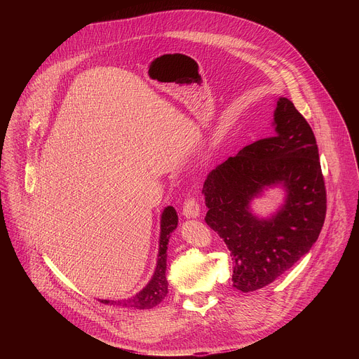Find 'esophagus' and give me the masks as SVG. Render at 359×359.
I'll return each mask as SVG.
<instances>
[{"mask_svg":"<svg viewBox=\"0 0 359 359\" xmlns=\"http://www.w3.org/2000/svg\"><path fill=\"white\" fill-rule=\"evenodd\" d=\"M198 215H200V208H198L196 198L187 197L183 204V216L190 219V217H197Z\"/></svg>","mask_w":359,"mask_h":359,"instance_id":"1","label":"esophagus"}]
</instances>
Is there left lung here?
Masks as SVG:
<instances>
[{
    "mask_svg": "<svg viewBox=\"0 0 359 359\" xmlns=\"http://www.w3.org/2000/svg\"><path fill=\"white\" fill-rule=\"evenodd\" d=\"M276 133L260 139L213 169L203 184L206 223L231 252L233 287L260 290L290 270L317 241L327 213L318 146L305 118L287 97L277 100ZM280 184L286 201L259 219L249 201Z\"/></svg>",
    "mask_w": 359,
    "mask_h": 359,
    "instance_id": "1",
    "label": "left lung"
}]
</instances>
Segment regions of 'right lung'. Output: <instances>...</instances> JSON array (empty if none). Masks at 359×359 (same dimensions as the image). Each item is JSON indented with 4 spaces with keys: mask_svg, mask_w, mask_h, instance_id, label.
<instances>
[{
    "mask_svg": "<svg viewBox=\"0 0 359 359\" xmlns=\"http://www.w3.org/2000/svg\"><path fill=\"white\" fill-rule=\"evenodd\" d=\"M177 213L172 206H168L161 219V238H159V254H158V264L155 274L147 285L139 291L136 295L126 299H99L104 304H111L122 309H137V310H149L161 304L168 295V280H166V259H168V243L172 231L177 227Z\"/></svg>",
    "mask_w": 359,
    "mask_h": 359,
    "instance_id": "obj_1",
    "label": "right lung"
}]
</instances>
